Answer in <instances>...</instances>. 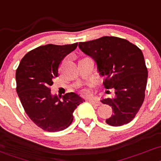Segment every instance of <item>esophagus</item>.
<instances>
[{
	"mask_svg": "<svg viewBox=\"0 0 161 161\" xmlns=\"http://www.w3.org/2000/svg\"><path fill=\"white\" fill-rule=\"evenodd\" d=\"M87 101H89L91 104L95 105V106H99V105L101 104V103H100L99 101H97V100H95V99H88Z\"/></svg>",
	"mask_w": 161,
	"mask_h": 161,
	"instance_id": "1",
	"label": "esophagus"
}]
</instances>
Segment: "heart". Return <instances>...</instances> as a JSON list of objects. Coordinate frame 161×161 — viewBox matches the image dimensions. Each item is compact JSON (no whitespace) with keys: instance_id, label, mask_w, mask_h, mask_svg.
<instances>
[{"instance_id":"heart-1","label":"heart","mask_w":161,"mask_h":161,"mask_svg":"<svg viewBox=\"0 0 161 161\" xmlns=\"http://www.w3.org/2000/svg\"><path fill=\"white\" fill-rule=\"evenodd\" d=\"M82 92H83V94H87L88 91H87V90H83Z\"/></svg>"}]
</instances>
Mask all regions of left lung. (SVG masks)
Returning <instances> with one entry per match:
<instances>
[{"label":"left lung","mask_w":161,"mask_h":161,"mask_svg":"<svg viewBox=\"0 0 161 161\" xmlns=\"http://www.w3.org/2000/svg\"><path fill=\"white\" fill-rule=\"evenodd\" d=\"M79 47L96 61L100 74L107 77L104 87L115 89L114 97L101 100L114 111L107 124L114 127L128 124L145 97L147 68L141 50L127 40L108 36L80 42Z\"/></svg>","instance_id":"obj_1"}]
</instances>
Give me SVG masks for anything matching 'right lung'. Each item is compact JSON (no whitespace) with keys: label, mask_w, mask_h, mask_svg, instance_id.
I'll use <instances>...</instances> for the list:
<instances>
[{"label":"right lung","mask_w":161,"mask_h":161,"mask_svg":"<svg viewBox=\"0 0 161 161\" xmlns=\"http://www.w3.org/2000/svg\"><path fill=\"white\" fill-rule=\"evenodd\" d=\"M77 47V43L40 46L25 54L16 70V90L22 106L31 120L44 130L58 132L68 127L74 110L84 101L72 92L60 96V100L51 92L60 63Z\"/></svg>","instance_id":"right-lung-1"}]
</instances>
